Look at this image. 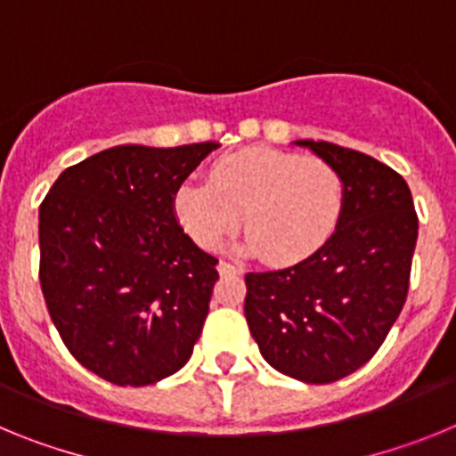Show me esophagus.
I'll return each instance as SVG.
<instances>
[{
  "instance_id": "esophagus-1",
  "label": "esophagus",
  "mask_w": 456,
  "mask_h": 456,
  "mask_svg": "<svg viewBox=\"0 0 456 456\" xmlns=\"http://www.w3.org/2000/svg\"><path fill=\"white\" fill-rule=\"evenodd\" d=\"M216 269H219L221 276H235V273H241V267H235V265L225 263V260H221V263L216 265Z\"/></svg>"
}]
</instances>
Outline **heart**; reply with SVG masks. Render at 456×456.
Segmentation results:
<instances>
[{
    "label": "heart",
    "mask_w": 456,
    "mask_h": 456,
    "mask_svg": "<svg viewBox=\"0 0 456 456\" xmlns=\"http://www.w3.org/2000/svg\"><path fill=\"white\" fill-rule=\"evenodd\" d=\"M345 180L331 162L276 148H244L208 168V184L183 183L173 215L200 248H215L244 215V248L272 265H299L331 240Z\"/></svg>",
    "instance_id": "1"
}]
</instances>
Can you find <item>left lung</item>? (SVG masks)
<instances>
[{
	"label": "left lung",
	"instance_id": "left-lung-1",
	"mask_svg": "<svg viewBox=\"0 0 456 456\" xmlns=\"http://www.w3.org/2000/svg\"><path fill=\"white\" fill-rule=\"evenodd\" d=\"M345 180L336 232L304 263L247 273V315L260 354L304 384H331L377 354L409 292L418 216L400 173L329 141H294Z\"/></svg>",
	"mask_w": 456,
	"mask_h": 456
}]
</instances>
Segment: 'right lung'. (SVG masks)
Returning a JSON list of instances; mask_svg holds the SVG:
<instances>
[{"label": "right lung", "mask_w": 456, "mask_h": 456, "mask_svg": "<svg viewBox=\"0 0 456 456\" xmlns=\"http://www.w3.org/2000/svg\"><path fill=\"white\" fill-rule=\"evenodd\" d=\"M219 143L116 146L66 168L38 209L40 288L79 363L148 386L189 361L219 272L173 193Z\"/></svg>", "instance_id": "add662e5"}]
</instances>
